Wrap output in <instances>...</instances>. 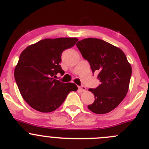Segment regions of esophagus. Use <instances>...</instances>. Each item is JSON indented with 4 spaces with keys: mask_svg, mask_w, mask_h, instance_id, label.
<instances>
[{
    "mask_svg": "<svg viewBox=\"0 0 149 149\" xmlns=\"http://www.w3.org/2000/svg\"><path fill=\"white\" fill-rule=\"evenodd\" d=\"M79 89H80V90L81 91H82V92H84V91H85L86 90V86H83V85H82V86H79Z\"/></svg>",
    "mask_w": 149,
    "mask_h": 149,
    "instance_id": "34e87169",
    "label": "esophagus"
}]
</instances>
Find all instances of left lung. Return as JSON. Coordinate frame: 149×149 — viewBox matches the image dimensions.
Listing matches in <instances>:
<instances>
[{"mask_svg":"<svg viewBox=\"0 0 149 149\" xmlns=\"http://www.w3.org/2000/svg\"><path fill=\"white\" fill-rule=\"evenodd\" d=\"M84 59L90 65L92 73H98L100 84L89 90L95 101L88 105L93 113L104 114L116 108L129 89L132 68L125 53L103 40L85 38L76 44Z\"/></svg>","mask_w":149,"mask_h":149,"instance_id":"obj_1","label":"left lung"}]
</instances>
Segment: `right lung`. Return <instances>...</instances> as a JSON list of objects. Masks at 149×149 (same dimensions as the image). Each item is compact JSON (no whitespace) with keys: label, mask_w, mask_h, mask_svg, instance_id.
<instances>
[{"label":"right lung","mask_w":149,"mask_h":149,"mask_svg":"<svg viewBox=\"0 0 149 149\" xmlns=\"http://www.w3.org/2000/svg\"><path fill=\"white\" fill-rule=\"evenodd\" d=\"M76 38L41 40L21 53L14 70V78L25 102L33 109L48 113L63 104L75 84L63 83L56 75L65 73L60 63L63 51L76 44Z\"/></svg>","instance_id":"right-lung-1"}]
</instances>
